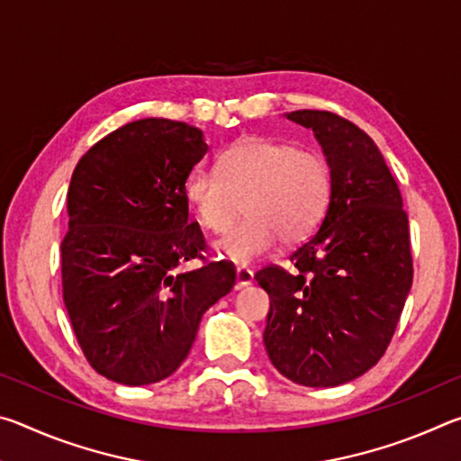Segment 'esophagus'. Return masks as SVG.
<instances>
[{"label": "esophagus", "instance_id": "1", "mask_svg": "<svg viewBox=\"0 0 461 461\" xmlns=\"http://www.w3.org/2000/svg\"><path fill=\"white\" fill-rule=\"evenodd\" d=\"M252 283H254V272L249 270V268H246V267H240L236 270V286L238 288H244V286L252 285Z\"/></svg>", "mask_w": 461, "mask_h": 461}]
</instances>
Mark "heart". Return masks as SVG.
Segmentation results:
<instances>
[{
    "label": "heart",
    "instance_id": "obj_1",
    "mask_svg": "<svg viewBox=\"0 0 461 461\" xmlns=\"http://www.w3.org/2000/svg\"><path fill=\"white\" fill-rule=\"evenodd\" d=\"M333 193V167L323 152L268 138L241 140L220 156L217 170L194 168L185 199L212 233L231 228L244 203L246 217L217 241L238 264L262 258L283 244H299L321 223Z\"/></svg>",
    "mask_w": 461,
    "mask_h": 461
}]
</instances>
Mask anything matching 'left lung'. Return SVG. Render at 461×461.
<instances>
[{
	"mask_svg": "<svg viewBox=\"0 0 461 461\" xmlns=\"http://www.w3.org/2000/svg\"><path fill=\"white\" fill-rule=\"evenodd\" d=\"M315 131L333 167L321 225L288 260L256 272L270 296L264 346L270 362L303 386H339L384 356L412 285L409 217L374 140L319 109L286 115Z\"/></svg>",
	"mask_w": 461,
	"mask_h": 461,
	"instance_id": "8db88e82",
	"label": "left lung"
}]
</instances>
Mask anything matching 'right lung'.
Masks as SVG:
<instances>
[{
	"instance_id": "obj_1",
	"label": "right lung",
	"mask_w": 461,
	"mask_h": 461,
	"mask_svg": "<svg viewBox=\"0 0 461 461\" xmlns=\"http://www.w3.org/2000/svg\"><path fill=\"white\" fill-rule=\"evenodd\" d=\"M205 152L199 128L146 118L101 138L75 167L62 299L91 368L120 384L168 378L203 313L236 285V267L209 260L189 221L185 181ZM194 258L203 267L177 272Z\"/></svg>"
}]
</instances>
